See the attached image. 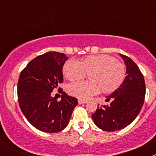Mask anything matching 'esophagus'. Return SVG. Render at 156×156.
<instances>
[{
  "label": "esophagus",
  "instance_id": "1",
  "mask_svg": "<svg viewBox=\"0 0 156 156\" xmlns=\"http://www.w3.org/2000/svg\"><path fill=\"white\" fill-rule=\"evenodd\" d=\"M78 103H79L80 105L85 104V103H87V101H83V100H81V99H79V100H78Z\"/></svg>",
  "mask_w": 156,
  "mask_h": 156
}]
</instances>
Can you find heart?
I'll use <instances>...</instances> for the list:
<instances>
[{"label":"heart","instance_id":"1","mask_svg":"<svg viewBox=\"0 0 156 156\" xmlns=\"http://www.w3.org/2000/svg\"><path fill=\"white\" fill-rule=\"evenodd\" d=\"M87 73H90L92 81H78L70 83L67 91L83 100H88L94 94L116 90L125 78L123 65L115 61L113 57L105 55L88 56L80 62L71 59L65 64L63 74L69 80L73 81L82 79Z\"/></svg>","mask_w":156,"mask_h":156}]
</instances>
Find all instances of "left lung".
Segmentation results:
<instances>
[{
	"label": "left lung",
	"instance_id": "obj_1",
	"mask_svg": "<svg viewBox=\"0 0 156 156\" xmlns=\"http://www.w3.org/2000/svg\"><path fill=\"white\" fill-rule=\"evenodd\" d=\"M119 55L126 65L125 80L119 88L106 99L112 102L97 108L92 114L94 124L105 131H115L126 127L134 120L142 108L145 98V83L142 73L130 58Z\"/></svg>",
	"mask_w": 156,
	"mask_h": 156
}]
</instances>
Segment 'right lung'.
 <instances>
[{"label": "right lung", "mask_w": 156, "mask_h": 156, "mask_svg": "<svg viewBox=\"0 0 156 156\" xmlns=\"http://www.w3.org/2000/svg\"><path fill=\"white\" fill-rule=\"evenodd\" d=\"M67 59L62 53L47 52L30 61L19 76V107L30 124L41 131L63 130L78 105L76 98L65 92L60 101L51 94L62 83V68Z\"/></svg>", "instance_id": "1"}]
</instances>
